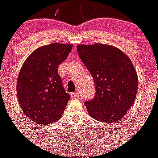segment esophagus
Returning <instances> with one entry per match:
<instances>
[{"label": "esophagus", "instance_id": "obj_1", "mask_svg": "<svg viewBox=\"0 0 158 158\" xmlns=\"http://www.w3.org/2000/svg\"><path fill=\"white\" fill-rule=\"evenodd\" d=\"M70 96L72 98H78L79 97V92L76 91L74 93H72L70 94Z\"/></svg>", "mask_w": 158, "mask_h": 158}]
</instances>
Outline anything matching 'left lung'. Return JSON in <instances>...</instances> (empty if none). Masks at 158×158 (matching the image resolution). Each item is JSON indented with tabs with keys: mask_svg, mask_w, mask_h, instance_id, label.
I'll list each match as a JSON object with an SVG mask.
<instances>
[{
	"mask_svg": "<svg viewBox=\"0 0 158 158\" xmlns=\"http://www.w3.org/2000/svg\"><path fill=\"white\" fill-rule=\"evenodd\" d=\"M77 49L96 85L93 100L85 102L89 115L104 123L117 122L133 106L138 91L139 79L131 59L107 44H81Z\"/></svg>",
	"mask_w": 158,
	"mask_h": 158,
	"instance_id": "1",
	"label": "left lung"
}]
</instances>
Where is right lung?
Returning a JSON list of instances; mask_svg holds the SVG:
<instances>
[{
  "instance_id": "obj_1",
  "label": "right lung",
  "mask_w": 158,
  "mask_h": 158,
  "mask_svg": "<svg viewBox=\"0 0 158 158\" xmlns=\"http://www.w3.org/2000/svg\"><path fill=\"white\" fill-rule=\"evenodd\" d=\"M72 44L53 43L34 51L22 65L16 94L24 114L34 123H53L62 117L69 100L58 67L66 59Z\"/></svg>"
}]
</instances>
